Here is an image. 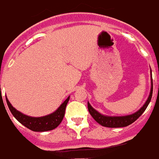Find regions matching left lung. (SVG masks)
Listing matches in <instances>:
<instances>
[{
  "label": "left lung",
  "mask_w": 159,
  "mask_h": 159,
  "mask_svg": "<svg viewBox=\"0 0 159 159\" xmlns=\"http://www.w3.org/2000/svg\"><path fill=\"white\" fill-rule=\"evenodd\" d=\"M152 95H153V80H152V75H151V90L150 94L148 96V100L146 101L142 107H141L138 111H136L135 113L132 114V115H129V116H103L98 111H96L91 105L89 102L87 103V107H88V111L91 114V116L93 117L95 120L97 121V123L102 125V126L105 127H109V128H119V127H125L132 123H134L139 116L143 113V111H145L147 106H148L149 102L152 98Z\"/></svg>",
  "instance_id": "8db88e82"
}]
</instances>
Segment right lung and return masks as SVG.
<instances>
[{"mask_svg": "<svg viewBox=\"0 0 159 159\" xmlns=\"http://www.w3.org/2000/svg\"><path fill=\"white\" fill-rule=\"evenodd\" d=\"M69 97H67L63 102V103H62V105L57 108V111L50 115L43 116V117H31V116L24 115L14 108L8 101L7 97H6V103L8 105L9 109L14 117L20 123L25 126L26 128L35 131V132H44V131L52 130L53 129L57 128L64 117L65 109H66L67 102L69 101Z\"/></svg>", "mask_w": 159, "mask_h": 159, "instance_id": "obj_1", "label": "right lung"}]
</instances>
